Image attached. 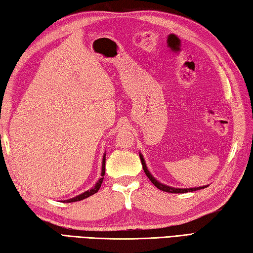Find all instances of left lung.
<instances>
[{
    "instance_id": "obj_1",
    "label": "left lung",
    "mask_w": 253,
    "mask_h": 253,
    "mask_svg": "<svg viewBox=\"0 0 253 253\" xmlns=\"http://www.w3.org/2000/svg\"><path fill=\"white\" fill-rule=\"evenodd\" d=\"M140 160H141V163H142V169L143 171H145L146 175L149 177V180L152 182V184L155 185L156 187H158V189L161 190V191H165V192H168V193H187V192H193V191H197V190H202V189H205L206 186H200V187H194V189H175V187H170V186H167L165 184H161L160 182H158L155 177H153L150 172L148 171L147 167H146V162L145 160H143V157L142 155H140Z\"/></svg>"
}]
</instances>
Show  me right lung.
<instances>
[{
  "instance_id": "1",
  "label": "right lung",
  "mask_w": 253,
  "mask_h": 253,
  "mask_svg": "<svg viewBox=\"0 0 253 253\" xmlns=\"http://www.w3.org/2000/svg\"><path fill=\"white\" fill-rule=\"evenodd\" d=\"M102 177L100 180H98V182L96 183L95 184V186L93 187V189H91V190H88V191H86V192H84L83 194H81V195H78L77 197H73V199H71V200H67V201H64L66 203H72V202H78V201H81V200H84V199H86V197H88V196H91V195H93V194H95V193L100 190V187H101V185H102V182H103V180H104V175H105V155H104V157H103V163H102Z\"/></svg>"
}]
</instances>
